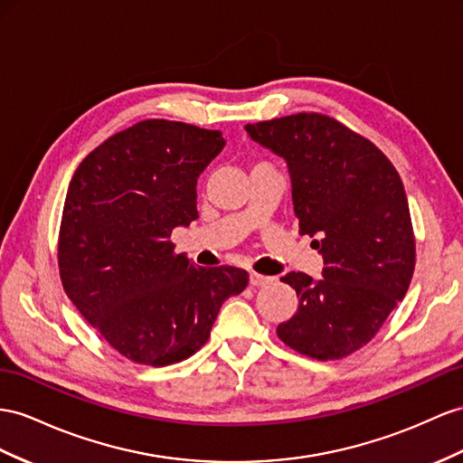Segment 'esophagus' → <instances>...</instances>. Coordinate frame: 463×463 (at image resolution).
Here are the masks:
<instances>
[{"instance_id": "34e87169", "label": "esophagus", "mask_w": 463, "mask_h": 463, "mask_svg": "<svg viewBox=\"0 0 463 463\" xmlns=\"http://www.w3.org/2000/svg\"><path fill=\"white\" fill-rule=\"evenodd\" d=\"M269 281H274V278H269V276H262V274H256V271H252V274H250V286H254V288H262V286H268Z\"/></svg>"}]
</instances>
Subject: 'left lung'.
I'll list each match as a JSON object with an SVG mask.
<instances>
[{"label":"left lung","mask_w":463,"mask_h":463,"mask_svg":"<svg viewBox=\"0 0 463 463\" xmlns=\"http://www.w3.org/2000/svg\"><path fill=\"white\" fill-rule=\"evenodd\" d=\"M246 133L289 165L299 232L317 236L323 279L289 271L281 281L299 307L278 336L315 360L365 346L405 298L414 271V232L395 165L372 140L323 113H298Z\"/></svg>","instance_id":"1"}]
</instances>
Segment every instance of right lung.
Listing matches in <instances>:
<instances>
[{
	"mask_svg": "<svg viewBox=\"0 0 463 463\" xmlns=\"http://www.w3.org/2000/svg\"><path fill=\"white\" fill-rule=\"evenodd\" d=\"M222 146L219 130L146 118L91 150L70 182L62 288L130 362L187 360L205 346L221 305L248 286L244 269L194 266L170 241L197 219V177Z\"/></svg>",
	"mask_w": 463,
	"mask_h": 463,
	"instance_id": "obj_1",
	"label": "right lung"
}]
</instances>
